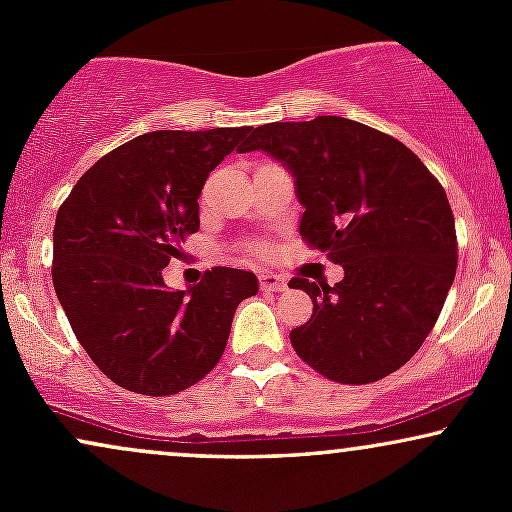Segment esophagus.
<instances>
[{
  "label": "esophagus",
  "mask_w": 512,
  "mask_h": 512,
  "mask_svg": "<svg viewBox=\"0 0 512 512\" xmlns=\"http://www.w3.org/2000/svg\"><path fill=\"white\" fill-rule=\"evenodd\" d=\"M260 289L262 291H281V289H286V279L274 272H262L260 274Z\"/></svg>",
  "instance_id": "1"
}]
</instances>
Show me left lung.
I'll list each match as a JSON object with an SVG mask.
<instances>
[{
  "label": "left lung",
  "instance_id": "left-lung-1",
  "mask_svg": "<svg viewBox=\"0 0 512 512\" xmlns=\"http://www.w3.org/2000/svg\"><path fill=\"white\" fill-rule=\"evenodd\" d=\"M291 173L301 236L342 264L339 284L291 279L313 317L291 330L296 354L334 383L366 385L402 368L436 325L455 281V219L421 158L390 134L320 115L248 129Z\"/></svg>",
  "mask_w": 512,
  "mask_h": 512
}]
</instances>
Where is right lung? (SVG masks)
I'll use <instances>...</instances> for the list:
<instances>
[{"label": "right lung", "mask_w": 512, "mask_h": 512, "mask_svg": "<svg viewBox=\"0 0 512 512\" xmlns=\"http://www.w3.org/2000/svg\"><path fill=\"white\" fill-rule=\"evenodd\" d=\"M248 127L158 129L93 163L57 211L52 284L91 361L137 395L166 397L219 363L238 303L257 276L216 267L187 291L163 269L197 233L209 173ZM240 149V146H238Z\"/></svg>", "instance_id": "add662e5"}]
</instances>
